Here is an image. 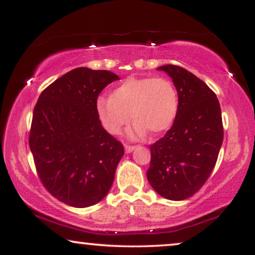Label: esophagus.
<instances>
[{"label":"esophagus","mask_w":255,"mask_h":255,"mask_svg":"<svg viewBox=\"0 0 255 255\" xmlns=\"http://www.w3.org/2000/svg\"><path fill=\"white\" fill-rule=\"evenodd\" d=\"M133 149H135V146L132 145H125V152L127 153H131Z\"/></svg>","instance_id":"esophagus-1"}]
</instances>
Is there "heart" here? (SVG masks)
I'll use <instances>...</instances> for the list:
<instances>
[{"mask_svg": "<svg viewBox=\"0 0 255 255\" xmlns=\"http://www.w3.org/2000/svg\"><path fill=\"white\" fill-rule=\"evenodd\" d=\"M179 108V94L170 80L130 76L111 92L109 100L97 101L96 114L111 134L123 131L130 120L128 113L134 121V134H145L146 131L159 134L172 127Z\"/></svg>", "mask_w": 255, "mask_h": 255, "instance_id": "1", "label": "heart"}]
</instances>
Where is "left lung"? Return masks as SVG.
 <instances>
[{
	"mask_svg": "<svg viewBox=\"0 0 255 255\" xmlns=\"http://www.w3.org/2000/svg\"><path fill=\"white\" fill-rule=\"evenodd\" d=\"M179 94V114L165 137L151 148L147 180L160 196L182 201L207 182L223 142L222 111L216 94L193 73L165 65Z\"/></svg>",
	"mask_w": 255,
	"mask_h": 255,
	"instance_id": "left-lung-1",
	"label": "left lung"
}]
</instances>
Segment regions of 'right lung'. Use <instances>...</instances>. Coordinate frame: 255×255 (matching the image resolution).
Masks as SVG:
<instances>
[{
  "mask_svg": "<svg viewBox=\"0 0 255 255\" xmlns=\"http://www.w3.org/2000/svg\"><path fill=\"white\" fill-rule=\"evenodd\" d=\"M116 80L109 71L75 68L44 89L33 109L29 145L37 173L48 193L71 207L102 201L124 155L96 114L100 93Z\"/></svg>",
  "mask_w": 255,
  "mask_h": 255,
  "instance_id": "add662e5",
  "label": "right lung"
}]
</instances>
